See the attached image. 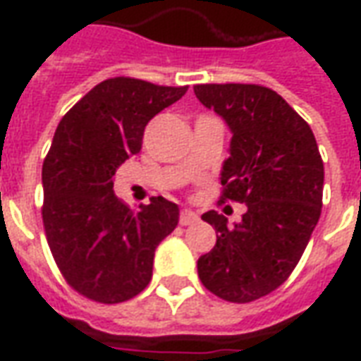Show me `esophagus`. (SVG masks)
<instances>
[{
  "instance_id": "esophagus-1",
  "label": "esophagus",
  "mask_w": 361,
  "mask_h": 361,
  "mask_svg": "<svg viewBox=\"0 0 361 361\" xmlns=\"http://www.w3.org/2000/svg\"><path fill=\"white\" fill-rule=\"evenodd\" d=\"M197 220H199V214L195 211H191V209H183L180 214V224L181 226H189V224H195Z\"/></svg>"
}]
</instances>
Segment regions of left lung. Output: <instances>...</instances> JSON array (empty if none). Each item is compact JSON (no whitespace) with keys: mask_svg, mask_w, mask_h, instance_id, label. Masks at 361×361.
Returning <instances> with one entry per match:
<instances>
[{"mask_svg":"<svg viewBox=\"0 0 361 361\" xmlns=\"http://www.w3.org/2000/svg\"><path fill=\"white\" fill-rule=\"evenodd\" d=\"M193 90L232 133L222 201L247 207L234 228L216 211L204 212L216 243L197 261L199 279L226 302H253L276 290L305 251L321 216L323 160L311 127L274 90L235 82Z\"/></svg>","mask_w":361,"mask_h":361,"instance_id":"obj_1","label":"left lung"}]
</instances>
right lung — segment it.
<instances>
[{
  "mask_svg": "<svg viewBox=\"0 0 361 361\" xmlns=\"http://www.w3.org/2000/svg\"><path fill=\"white\" fill-rule=\"evenodd\" d=\"M185 92L116 77L59 121L42 166L44 230L61 274L89 300L119 303L142 292L158 243L180 222V207L164 197L131 211L114 193V178L141 150L150 119Z\"/></svg>",
  "mask_w": 361,
  "mask_h": 361,
  "instance_id": "add662e5",
  "label": "right lung"
}]
</instances>
